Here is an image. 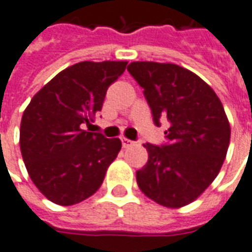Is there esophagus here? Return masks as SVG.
I'll return each mask as SVG.
<instances>
[{
    "label": "esophagus",
    "mask_w": 252,
    "mask_h": 252,
    "mask_svg": "<svg viewBox=\"0 0 252 252\" xmlns=\"http://www.w3.org/2000/svg\"><path fill=\"white\" fill-rule=\"evenodd\" d=\"M121 144H123L124 148H128V147H132L135 143L132 140H129V139H126V137H124V139H121Z\"/></svg>",
    "instance_id": "obj_1"
}]
</instances>
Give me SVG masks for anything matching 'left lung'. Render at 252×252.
I'll use <instances>...</instances> for the list:
<instances>
[{
    "label": "left lung",
    "instance_id": "obj_1",
    "mask_svg": "<svg viewBox=\"0 0 252 252\" xmlns=\"http://www.w3.org/2000/svg\"><path fill=\"white\" fill-rule=\"evenodd\" d=\"M128 72L144 89L160 126L167 117V143H147L148 161L136 172L145 196L168 208L193 202L220 171L230 144V123L216 93L197 74L176 64L135 61Z\"/></svg>",
    "mask_w": 252,
    "mask_h": 252
}]
</instances>
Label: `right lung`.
I'll return each instance as SVG.
<instances>
[{
	"label": "right lung",
	"instance_id": "right-lung-1",
	"mask_svg": "<svg viewBox=\"0 0 252 252\" xmlns=\"http://www.w3.org/2000/svg\"><path fill=\"white\" fill-rule=\"evenodd\" d=\"M126 61H81L56 74L33 96L20 128L21 155L32 182L50 202L73 206L97 191L120 139L89 132L107 89Z\"/></svg>",
	"mask_w": 252,
	"mask_h": 252
}]
</instances>
